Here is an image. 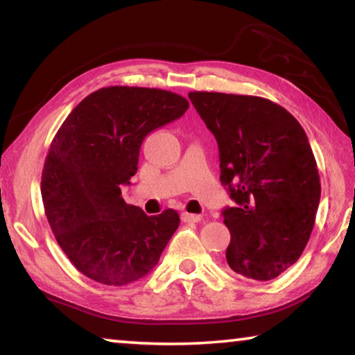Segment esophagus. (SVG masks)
<instances>
[{
    "label": "esophagus",
    "mask_w": 355,
    "mask_h": 355,
    "mask_svg": "<svg viewBox=\"0 0 355 355\" xmlns=\"http://www.w3.org/2000/svg\"><path fill=\"white\" fill-rule=\"evenodd\" d=\"M182 220L183 222H200L202 216L200 214H191V213H182Z\"/></svg>",
    "instance_id": "1"
}]
</instances>
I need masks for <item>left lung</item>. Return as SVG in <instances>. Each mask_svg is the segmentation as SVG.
Returning <instances> with one entry per match:
<instances>
[{
    "instance_id": "obj_1",
    "label": "left lung",
    "mask_w": 355,
    "mask_h": 355,
    "mask_svg": "<svg viewBox=\"0 0 355 355\" xmlns=\"http://www.w3.org/2000/svg\"><path fill=\"white\" fill-rule=\"evenodd\" d=\"M219 147L220 182L235 207L225 257L236 274L271 280L299 260L313 230L320 173L304 128L285 107L252 95L189 92Z\"/></svg>"
}]
</instances>
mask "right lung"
Listing matches in <instances>:
<instances>
[{"label":"right lung","instance_id":"add662e5","mask_svg":"<svg viewBox=\"0 0 355 355\" xmlns=\"http://www.w3.org/2000/svg\"><path fill=\"white\" fill-rule=\"evenodd\" d=\"M188 107L163 89L101 87L58 130L42 172V200L58 244L86 277L122 286L156 266L180 216H147L125 203L120 188L137 171L146 136Z\"/></svg>","mask_w":355,"mask_h":355}]
</instances>
